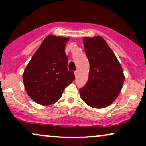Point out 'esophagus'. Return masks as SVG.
<instances>
[{"mask_svg": "<svg viewBox=\"0 0 146 146\" xmlns=\"http://www.w3.org/2000/svg\"><path fill=\"white\" fill-rule=\"evenodd\" d=\"M78 70H76V71H75V77L78 76Z\"/></svg>", "mask_w": 146, "mask_h": 146, "instance_id": "esophagus-1", "label": "esophagus"}]
</instances>
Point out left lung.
Masks as SVG:
<instances>
[{
	"mask_svg": "<svg viewBox=\"0 0 146 146\" xmlns=\"http://www.w3.org/2000/svg\"><path fill=\"white\" fill-rule=\"evenodd\" d=\"M90 69L88 81L80 89L83 101L93 108L108 106L121 91L124 75L115 53L100 36L84 38Z\"/></svg>",
	"mask_w": 146,
	"mask_h": 146,
	"instance_id": "left-lung-1",
	"label": "left lung"
}]
</instances>
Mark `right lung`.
Instances as JSON below:
<instances>
[{
  "mask_svg": "<svg viewBox=\"0 0 146 146\" xmlns=\"http://www.w3.org/2000/svg\"><path fill=\"white\" fill-rule=\"evenodd\" d=\"M68 38L49 35L34 53L23 73L27 93L42 105L55 103L64 90L75 80L68 69L65 46Z\"/></svg>",
  "mask_w": 146,
  "mask_h": 146,
  "instance_id": "1",
  "label": "right lung"
}]
</instances>
